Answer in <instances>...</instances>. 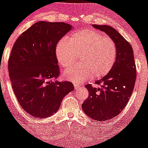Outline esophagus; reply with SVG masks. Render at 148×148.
<instances>
[{"label": "esophagus", "mask_w": 148, "mask_h": 148, "mask_svg": "<svg viewBox=\"0 0 148 148\" xmlns=\"http://www.w3.org/2000/svg\"><path fill=\"white\" fill-rule=\"evenodd\" d=\"M74 88H75V90H78L79 88L81 87L80 85H79V84H74Z\"/></svg>", "instance_id": "34e87169"}]
</instances>
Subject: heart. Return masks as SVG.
<instances>
[{
	"label": "heart",
	"instance_id": "heart-1",
	"mask_svg": "<svg viewBox=\"0 0 148 148\" xmlns=\"http://www.w3.org/2000/svg\"><path fill=\"white\" fill-rule=\"evenodd\" d=\"M56 57L62 68L77 64L62 72L64 79L79 83L87 79H98L106 75L116 60V47L113 40L91 29H82L62 39L56 47Z\"/></svg>",
	"mask_w": 148,
	"mask_h": 148
}]
</instances>
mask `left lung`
I'll return each mask as SVG.
<instances>
[{
	"instance_id": "obj_1",
	"label": "left lung",
	"mask_w": 148,
	"mask_h": 148,
	"mask_svg": "<svg viewBox=\"0 0 148 148\" xmlns=\"http://www.w3.org/2000/svg\"><path fill=\"white\" fill-rule=\"evenodd\" d=\"M92 26L111 37L117 51L111 71L95 82L99 87L85 86L88 97L82 105L83 111L91 119L104 121L116 117L125 107L134 88L136 69L132 46L116 29L106 25Z\"/></svg>"
}]
</instances>
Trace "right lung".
Wrapping results in <instances>:
<instances>
[{
  "instance_id": "right-lung-1",
  "label": "right lung",
  "mask_w": 148,
  "mask_h": 148,
  "mask_svg": "<svg viewBox=\"0 0 148 148\" xmlns=\"http://www.w3.org/2000/svg\"><path fill=\"white\" fill-rule=\"evenodd\" d=\"M71 27L62 22H37L14 44L8 60L9 77L21 108L34 117L52 116L64 97L74 89L71 82L53 81L60 73L57 45Z\"/></svg>"
}]
</instances>
